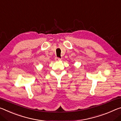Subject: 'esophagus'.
Wrapping results in <instances>:
<instances>
[{"label":"esophagus","instance_id":"esophagus-1","mask_svg":"<svg viewBox=\"0 0 121 121\" xmlns=\"http://www.w3.org/2000/svg\"><path fill=\"white\" fill-rule=\"evenodd\" d=\"M55 60H56V61H59V60H61V59L60 58H59V57H55Z\"/></svg>","mask_w":121,"mask_h":121}]
</instances>
